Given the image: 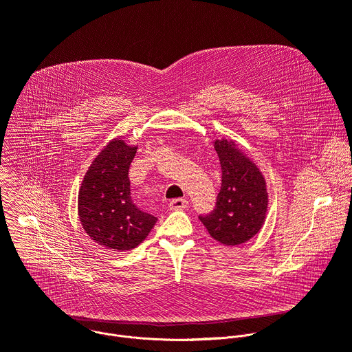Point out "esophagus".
Masks as SVG:
<instances>
[{"instance_id":"34e87169","label":"esophagus","mask_w":352,"mask_h":352,"mask_svg":"<svg viewBox=\"0 0 352 352\" xmlns=\"http://www.w3.org/2000/svg\"><path fill=\"white\" fill-rule=\"evenodd\" d=\"M168 207H170V210H173V211L184 210V208L188 207V200H185V199H174V200L170 201Z\"/></svg>"}]
</instances>
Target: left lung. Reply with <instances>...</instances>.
<instances>
[{"mask_svg":"<svg viewBox=\"0 0 352 352\" xmlns=\"http://www.w3.org/2000/svg\"><path fill=\"white\" fill-rule=\"evenodd\" d=\"M214 148L221 162L222 185L215 210L199 218L210 236L222 245H241L258 234L266 221L267 184L256 163L236 141L217 138Z\"/></svg>","mask_w":352,"mask_h":352,"instance_id":"1","label":"left lung"}]
</instances>
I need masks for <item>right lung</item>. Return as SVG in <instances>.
<instances>
[{"label": "right lung", "instance_id": "add662e5", "mask_svg": "<svg viewBox=\"0 0 352 352\" xmlns=\"http://www.w3.org/2000/svg\"><path fill=\"white\" fill-rule=\"evenodd\" d=\"M137 145L111 140L91 162L78 193V217L86 234L109 251L138 247L157 218L141 211L130 196L129 168Z\"/></svg>", "mask_w": 352, "mask_h": 352}]
</instances>
